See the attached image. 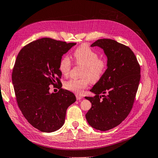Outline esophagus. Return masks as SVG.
<instances>
[{
    "label": "esophagus",
    "mask_w": 158,
    "mask_h": 158,
    "mask_svg": "<svg viewBox=\"0 0 158 158\" xmlns=\"http://www.w3.org/2000/svg\"><path fill=\"white\" fill-rule=\"evenodd\" d=\"M83 97L81 95H79V94H76V98H77V100H80L82 99Z\"/></svg>",
    "instance_id": "esophagus-1"
}]
</instances>
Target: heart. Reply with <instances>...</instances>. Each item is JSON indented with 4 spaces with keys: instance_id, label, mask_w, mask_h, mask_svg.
<instances>
[{
    "instance_id": "heart-1",
    "label": "heart",
    "mask_w": 158,
    "mask_h": 158,
    "mask_svg": "<svg viewBox=\"0 0 158 158\" xmlns=\"http://www.w3.org/2000/svg\"><path fill=\"white\" fill-rule=\"evenodd\" d=\"M73 58L76 64L83 66L80 79H71L64 83V87L77 94L83 93L87 88L90 81L96 83L103 77L107 68V62L98 58V53L86 44H82L73 52ZM72 62L68 56L61 58L59 62V70L63 75H69L72 68Z\"/></svg>"
}]
</instances>
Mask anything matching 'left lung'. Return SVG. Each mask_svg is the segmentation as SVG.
Segmentation results:
<instances>
[{
    "label": "left lung",
    "instance_id": "left-lung-1",
    "mask_svg": "<svg viewBox=\"0 0 158 158\" xmlns=\"http://www.w3.org/2000/svg\"><path fill=\"white\" fill-rule=\"evenodd\" d=\"M90 47L103 49L108 68L90 90L95 96L85 97L92 104L85 117L93 128L106 131L119 125L129 114L139 87L140 68L131 49L116 40L98 39Z\"/></svg>",
    "mask_w": 158,
    "mask_h": 158
}]
</instances>
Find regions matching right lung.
<instances>
[{"label":"right lung","instance_id":"1","mask_svg":"<svg viewBox=\"0 0 158 158\" xmlns=\"http://www.w3.org/2000/svg\"><path fill=\"white\" fill-rule=\"evenodd\" d=\"M76 43L42 38L20 50L14 66L12 80L18 105L25 118L35 128L51 133L65 122L66 110L76 101L70 91L61 89L59 62ZM57 82L60 90L49 92Z\"/></svg>","mask_w":158,"mask_h":158}]
</instances>
